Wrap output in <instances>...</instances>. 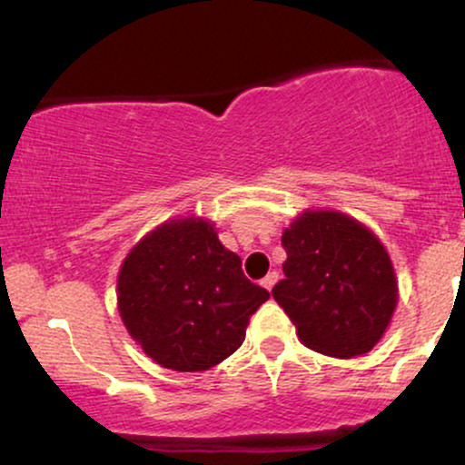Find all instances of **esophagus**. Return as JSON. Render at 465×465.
I'll use <instances>...</instances> for the list:
<instances>
[{
  "label": "esophagus",
  "instance_id": "obj_1",
  "mask_svg": "<svg viewBox=\"0 0 465 465\" xmlns=\"http://www.w3.org/2000/svg\"><path fill=\"white\" fill-rule=\"evenodd\" d=\"M275 282H277V273H275V271H271V273L262 280V286L266 288V291H271V288L275 286Z\"/></svg>",
  "mask_w": 465,
  "mask_h": 465
}]
</instances>
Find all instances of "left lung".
Here are the masks:
<instances>
[{
	"instance_id": "1",
	"label": "left lung",
	"mask_w": 465,
	"mask_h": 465,
	"mask_svg": "<svg viewBox=\"0 0 465 465\" xmlns=\"http://www.w3.org/2000/svg\"><path fill=\"white\" fill-rule=\"evenodd\" d=\"M284 280L273 288L306 348L334 359L367 354L398 306V277L385 244L336 210H303L282 233Z\"/></svg>"
}]
</instances>
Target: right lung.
<instances>
[{
	"instance_id": "obj_1",
	"label": "right lung",
	"mask_w": 465,
	"mask_h": 465,
	"mask_svg": "<svg viewBox=\"0 0 465 465\" xmlns=\"http://www.w3.org/2000/svg\"><path fill=\"white\" fill-rule=\"evenodd\" d=\"M240 264L207 218H173L148 232L117 273V311L143 354L174 371H205L232 356L269 300Z\"/></svg>"
}]
</instances>
